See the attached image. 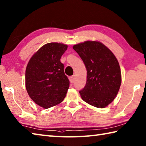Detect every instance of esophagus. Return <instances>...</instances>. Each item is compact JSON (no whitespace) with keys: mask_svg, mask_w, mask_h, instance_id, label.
<instances>
[{"mask_svg":"<svg viewBox=\"0 0 146 146\" xmlns=\"http://www.w3.org/2000/svg\"><path fill=\"white\" fill-rule=\"evenodd\" d=\"M75 77H76V76H75V75H73V76H70V77H69V80H70V81L71 83H72L75 82Z\"/></svg>","mask_w":146,"mask_h":146,"instance_id":"34e87169","label":"esophagus"}]
</instances>
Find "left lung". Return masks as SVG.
Segmentation results:
<instances>
[{"mask_svg":"<svg viewBox=\"0 0 146 146\" xmlns=\"http://www.w3.org/2000/svg\"><path fill=\"white\" fill-rule=\"evenodd\" d=\"M84 63L86 83L79 93L86 103L105 108L119 90L121 71L117 58L109 49L97 41H85L73 46Z\"/></svg>","mask_w":146,"mask_h":146,"instance_id":"1","label":"left lung"}]
</instances>
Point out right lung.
I'll return each instance as SVG.
<instances>
[{
    "label": "right lung",
    "instance_id": "obj_1",
    "mask_svg": "<svg viewBox=\"0 0 146 146\" xmlns=\"http://www.w3.org/2000/svg\"><path fill=\"white\" fill-rule=\"evenodd\" d=\"M68 46L51 42L40 48L31 58L26 70V87L31 98L48 108L63 100L70 81L60 61Z\"/></svg>",
    "mask_w": 146,
    "mask_h": 146
}]
</instances>
